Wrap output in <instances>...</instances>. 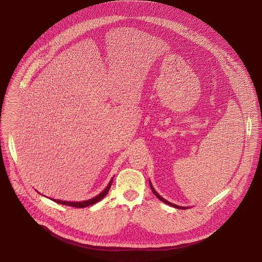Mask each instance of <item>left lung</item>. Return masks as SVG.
<instances>
[{
    "label": "left lung",
    "mask_w": 262,
    "mask_h": 262,
    "mask_svg": "<svg viewBox=\"0 0 262 262\" xmlns=\"http://www.w3.org/2000/svg\"><path fill=\"white\" fill-rule=\"evenodd\" d=\"M149 185H150V189H151V191L154 192V194L161 200V201H163L164 203H166V204H168V205H170V206H173V207H175V208H180V209H185V208H188V207H181V206H178V205H175V204H173V203H171V202H169V201H167L166 199H164L163 197H161L157 192H156V190H155V188L152 186V184H151V182L149 181Z\"/></svg>",
    "instance_id": "left-lung-1"
}]
</instances>
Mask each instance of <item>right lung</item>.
I'll return each mask as SVG.
<instances>
[{
    "mask_svg": "<svg viewBox=\"0 0 262 262\" xmlns=\"http://www.w3.org/2000/svg\"><path fill=\"white\" fill-rule=\"evenodd\" d=\"M114 178V177H113ZM113 178L111 179V181L108 182L106 188L97 196H95L94 198L92 199H89V200H86V201H82V202H68V201H60V200H56V199H53L55 202L57 203H60V204H63V205H67V206H72V207H78V208H83V207H87V206H90V205H93L94 203L100 201L108 192L111 185H112V182H113Z\"/></svg>",
    "mask_w": 262,
    "mask_h": 262,
    "instance_id": "obj_1",
    "label": "right lung"
}]
</instances>
